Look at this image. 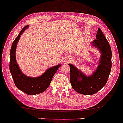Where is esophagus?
<instances>
[{"instance_id": "34e87169", "label": "esophagus", "mask_w": 123, "mask_h": 123, "mask_svg": "<svg viewBox=\"0 0 123 123\" xmlns=\"http://www.w3.org/2000/svg\"><path fill=\"white\" fill-rule=\"evenodd\" d=\"M66 61H67V62H68V61H69V60H66Z\"/></svg>"}]
</instances>
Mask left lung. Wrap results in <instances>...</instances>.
Instances as JSON below:
<instances>
[{
	"instance_id": "obj_1",
	"label": "left lung",
	"mask_w": 123,
	"mask_h": 123,
	"mask_svg": "<svg viewBox=\"0 0 123 123\" xmlns=\"http://www.w3.org/2000/svg\"><path fill=\"white\" fill-rule=\"evenodd\" d=\"M96 40L91 43L92 46L97 48L101 53L98 66L91 75H86L72 64L70 81L73 88L82 95H93L100 91L107 83L111 69V49L103 32L98 28Z\"/></svg>"
}]
</instances>
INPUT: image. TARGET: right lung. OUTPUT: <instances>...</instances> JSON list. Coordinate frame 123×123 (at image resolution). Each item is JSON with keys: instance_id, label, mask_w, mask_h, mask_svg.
Masks as SVG:
<instances>
[{"instance_id": "obj_1", "label": "right lung", "mask_w": 123, "mask_h": 123, "mask_svg": "<svg viewBox=\"0 0 123 123\" xmlns=\"http://www.w3.org/2000/svg\"><path fill=\"white\" fill-rule=\"evenodd\" d=\"M28 27V25L25 26L13 42L10 52L11 59L9 69L16 87L28 95H33L43 93L48 88L54 75L62 65L58 64L48 68L39 77H28L23 73L17 63L16 51L17 45L21 35Z\"/></svg>"}]
</instances>
